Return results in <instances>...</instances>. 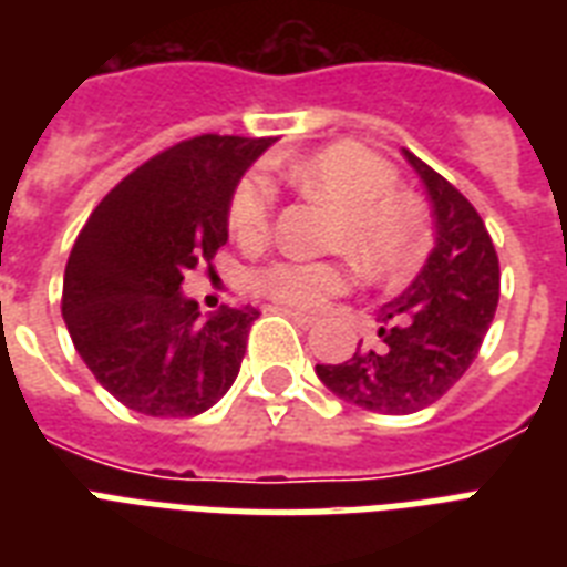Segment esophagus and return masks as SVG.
<instances>
[{
	"label": "esophagus",
	"instance_id": "34e87169",
	"mask_svg": "<svg viewBox=\"0 0 567 567\" xmlns=\"http://www.w3.org/2000/svg\"><path fill=\"white\" fill-rule=\"evenodd\" d=\"M279 311H285V315H288V318L293 320V323H297V327H315V318H311V315H302V311H297V309H279Z\"/></svg>",
	"mask_w": 567,
	"mask_h": 567
}]
</instances>
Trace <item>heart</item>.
<instances>
[{
    "label": "heart",
    "instance_id": "heart-1",
    "mask_svg": "<svg viewBox=\"0 0 567 567\" xmlns=\"http://www.w3.org/2000/svg\"><path fill=\"white\" fill-rule=\"evenodd\" d=\"M285 176L306 194L323 196L338 208L332 244L344 247L373 276H394L412 265L417 252V214L412 203L394 194L396 173L362 146L338 144L293 162ZM274 188L265 176L249 173L238 182L229 203L231 231L240 240H261L270 229ZM350 282L341 261L288 258L265 267L256 285L274 300L318 309Z\"/></svg>",
    "mask_w": 567,
    "mask_h": 567
}]
</instances>
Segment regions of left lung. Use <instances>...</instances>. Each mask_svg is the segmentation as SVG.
Here are the masks:
<instances>
[{"label":"left lung","mask_w":567,"mask_h":567,"mask_svg":"<svg viewBox=\"0 0 567 567\" xmlns=\"http://www.w3.org/2000/svg\"><path fill=\"white\" fill-rule=\"evenodd\" d=\"M421 176L435 247L400 297L379 309V347L341 364H318L320 382L347 403L412 414L456 385L480 353L501 300V261L476 208L444 176L403 150Z\"/></svg>","instance_id":"obj_1"}]
</instances>
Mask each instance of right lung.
Instances as JSON below:
<instances>
[{
	"mask_svg": "<svg viewBox=\"0 0 567 567\" xmlns=\"http://www.w3.org/2000/svg\"><path fill=\"white\" fill-rule=\"evenodd\" d=\"M274 137L199 135L102 199L66 258L61 315L109 394L150 417H194L231 388L258 309L199 318L185 274L229 240V203Z\"/></svg>",
	"mask_w": 567,
	"mask_h": 567,
	"instance_id": "right-lung-1",
	"label": "right lung"
}]
</instances>
